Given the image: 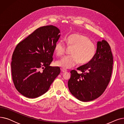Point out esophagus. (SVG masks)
<instances>
[{
  "label": "esophagus",
  "mask_w": 124,
  "mask_h": 124,
  "mask_svg": "<svg viewBox=\"0 0 124 124\" xmlns=\"http://www.w3.org/2000/svg\"><path fill=\"white\" fill-rule=\"evenodd\" d=\"M61 71H62V72H63V73H66V72H67V70H66L65 69H61Z\"/></svg>",
  "instance_id": "esophagus-1"
}]
</instances>
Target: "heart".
Returning a JSON list of instances; mask_svg holds the SVG:
<instances>
[{
    "label": "heart",
    "mask_w": 124,
    "mask_h": 124,
    "mask_svg": "<svg viewBox=\"0 0 124 124\" xmlns=\"http://www.w3.org/2000/svg\"><path fill=\"white\" fill-rule=\"evenodd\" d=\"M67 46L72 47L71 55L64 56L56 62V65L64 69H68L79 64L87 63L93 59L95 55L96 48L93 42L86 35L74 34L66 39ZM66 46L62 41L57 42L55 47V52L58 56H62L65 52Z\"/></svg>",
    "instance_id": "1"
}]
</instances>
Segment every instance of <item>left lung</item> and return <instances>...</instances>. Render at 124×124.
Returning <instances> with one entry per match:
<instances>
[{"mask_svg": "<svg viewBox=\"0 0 124 124\" xmlns=\"http://www.w3.org/2000/svg\"><path fill=\"white\" fill-rule=\"evenodd\" d=\"M113 57L108 43L105 40L97 43L96 53L87 64L70 71L68 81L70 93L82 101H93L105 92L112 75Z\"/></svg>", "mask_w": 124, "mask_h": 124, "instance_id": "8db88e82", "label": "left lung"}]
</instances>
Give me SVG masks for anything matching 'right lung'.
<instances>
[{"instance_id":"obj_1","label":"right lung","mask_w":124,"mask_h":124,"mask_svg":"<svg viewBox=\"0 0 124 124\" xmlns=\"http://www.w3.org/2000/svg\"><path fill=\"white\" fill-rule=\"evenodd\" d=\"M60 32L54 25L44 26L16 46L11 63L12 77L23 96L34 99L44 94L60 74L59 67L50 66Z\"/></svg>"}]
</instances>
